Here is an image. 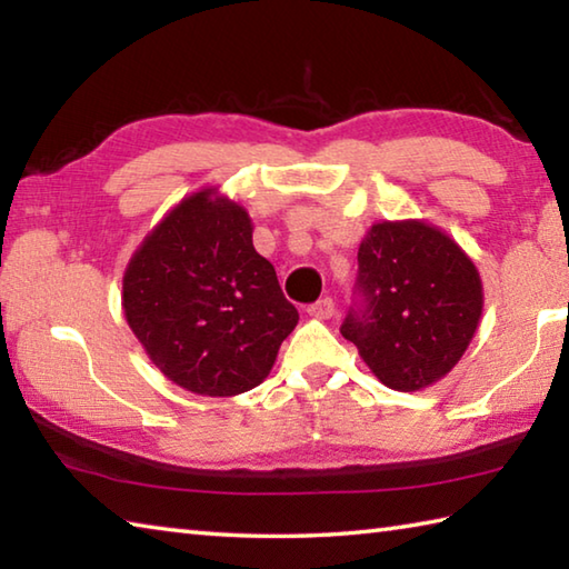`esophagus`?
Wrapping results in <instances>:
<instances>
[{
  "label": "esophagus",
  "instance_id": "34e87169",
  "mask_svg": "<svg viewBox=\"0 0 569 569\" xmlns=\"http://www.w3.org/2000/svg\"><path fill=\"white\" fill-rule=\"evenodd\" d=\"M333 313H336V303L329 296H323L316 303L308 306V316H313V319H331Z\"/></svg>",
  "mask_w": 569,
  "mask_h": 569
}]
</instances>
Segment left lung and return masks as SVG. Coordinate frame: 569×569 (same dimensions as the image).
I'll return each instance as SVG.
<instances>
[{
  "mask_svg": "<svg viewBox=\"0 0 569 569\" xmlns=\"http://www.w3.org/2000/svg\"><path fill=\"white\" fill-rule=\"evenodd\" d=\"M359 311L343 339L383 387L421 391L445 379L475 339L481 278L471 258L427 220H381L359 246Z\"/></svg>",
  "mask_w": 569,
  "mask_h": 569,
  "instance_id": "8db88e82",
  "label": "left lung"
}]
</instances>
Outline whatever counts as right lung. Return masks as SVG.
<instances>
[{
  "label": "right lung",
  "instance_id": "obj_1",
  "mask_svg": "<svg viewBox=\"0 0 569 569\" xmlns=\"http://www.w3.org/2000/svg\"><path fill=\"white\" fill-rule=\"evenodd\" d=\"M132 333L168 381L200 397H238L271 373L298 311L253 248L248 210L203 188L182 198L122 276Z\"/></svg>",
  "mask_w": 569,
  "mask_h": 569
}]
</instances>
